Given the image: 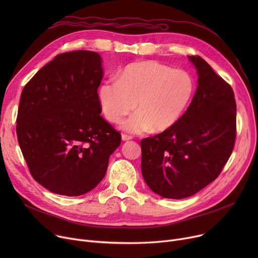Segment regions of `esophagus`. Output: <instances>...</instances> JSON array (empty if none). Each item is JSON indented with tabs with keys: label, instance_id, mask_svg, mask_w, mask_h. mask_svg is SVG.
I'll return each mask as SVG.
<instances>
[{
	"label": "esophagus",
	"instance_id": "esophagus-1",
	"mask_svg": "<svg viewBox=\"0 0 258 258\" xmlns=\"http://www.w3.org/2000/svg\"><path fill=\"white\" fill-rule=\"evenodd\" d=\"M121 139H122V141H128V140H131V139H133L131 136H128V135H125V134H122L121 135Z\"/></svg>",
	"mask_w": 258,
	"mask_h": 258
}]
</instances>
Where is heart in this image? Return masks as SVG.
Instances as JSON below:
<instances>
[{"mask_svg": "<svg viewBox=\"0 0 258 258\" xmlns=\"http://www.w3.org/2000/svg\"><path fill=\"white\" fill-rule=\"evenodd\" d=\"M196 91L191 74L154 60L127 64L117 83H104L98 100L105 118L118 123L135 106L137 111L122 123L133 134L153 130L165 132L178 123L190 104Z\"/></svg>", "mask_w": 258, "mask_h": 258, "instance_id": "1", "label": "heart"}]
</instances>
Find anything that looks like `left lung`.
<instances>
[{"mask_svg":"<svg viewBox=\"0 0 258 258\" xmlns=\"http://www.w3.org/2000/svg\"><path fill=\"white\" fill-rule=\"evenodd\" d=\"M198 73L191 103L177 124L141 140V170L152 190L181 200L219 177L236 137V103L231 86L200 56H188Z\"/></svg>","mask_w":258,"mask_h":258,"instance_id":"left-lung-1","label":"left lung"}]
</instances>
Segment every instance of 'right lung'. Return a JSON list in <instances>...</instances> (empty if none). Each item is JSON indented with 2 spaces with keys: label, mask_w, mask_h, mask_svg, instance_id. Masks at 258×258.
Returning <instances> with one entry per match:
<instances>
[{
  "label": "right lung",
  "mask_w": 258,
  "mask_h": 258,
  "mask_svg": "<svg viewBox=\"0 0 258 258\" xmlns=\"http://www.w3.org/2000/svg\"><path fill=\"white\" fill-rule=\"evenodd\" d=\"M98 53L59 54L22 91L17 135L33 179L49 191L77 197L104 178L121 135L100 116Z\"/></svg>",
  "instance_id": "1"
}]
</instances>
